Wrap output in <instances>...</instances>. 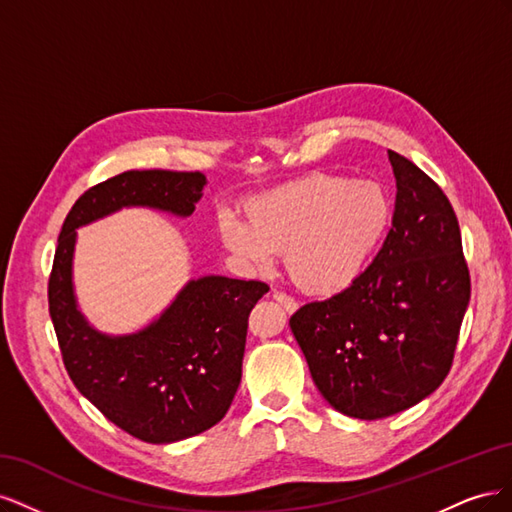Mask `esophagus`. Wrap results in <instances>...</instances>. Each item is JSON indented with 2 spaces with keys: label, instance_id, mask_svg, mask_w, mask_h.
<instances>
[{
  "label": "esophagus",
  "instance_id": "1",
  "mask_svg": "<svg viewBox=\"0 0 512 512\" xmlns=\"http://www.w3.org/2000/svg\"><path fill=\"white\" fill-rule=\"evenodd\" d=\"M273 299H275L277 303H280L288 314H294V312H297V309H299V303L294 301L292 297H288V294H284V292H273Z\"/></svg>",
  "mask_w": 512,
  "mask_h": 512
}]
</instances>
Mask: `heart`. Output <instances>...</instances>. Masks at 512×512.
Returning a JSON list of instances; mask_svg holds the SVG:
<instances>
[{
    "label": "heart",
    "instance_id": "obj_1",
    "mask_svg": "<svg viewBox=\"0 0 512 512\" xmlns=\"http://www.w3.org/2000/svg\"><path fill=\"white\" fill-rule=\"evenodd\" d=\"M391 222L389 194L376 181L312 173L245 203V220L220 218L226 250L254 269H271L275 252L294 284L333 294L359 280Z\"/></svg>",
    "mask_w": 512,
    "mask_h": 512
}]
</instances>
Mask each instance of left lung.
<instances>
[{
  "label": "left lung",
  "instance_id": "8db88e82",
  "mask_svg": "<svg viewBox=\"0 0 512 512\" xmlns=\"http://www.w3.org/2000/svg\"><path fill=\"white\" fill-rule=\"evenodd\" d=\"M393 224L374 262L327 301L290 316V329L331 408L361 421L429 397L453 363L470 303L461 232L444 192L389 151Z\"/></svg>",
  "mask_w": 512,
  "mask_h": 512
}]
</instances>
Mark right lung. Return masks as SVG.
<instances>
[{
	"mask_svg": "<svg viewBox=\"0 0 512 512\" xmlns=\"http://www.w3.org/2000/svg\"><path fill=\"white\" fill-rule=\"evenodd\" d=\"M205 185L200 173L128 170L76 200L57 239L49 312L68 374L108 421L149 444H173L222 421L241 384L247 316L269 286L203 275L145 327L104 333L76 299V230L121 209L185 220Z\"/></svg>",
	"mask_w": 512,
	"mask_h": 512,
	"instance_id": "1",
	"label": "right lung"
}]
</instances>
